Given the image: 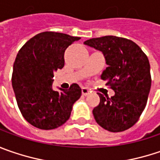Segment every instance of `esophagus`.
<instances>
[{
  "label": "esophagus",
  "mask_w": 160,
  "mask_h": 160,
  "mask_svg": "<svg viewBox=\"0 0 160 160\" xmlns=\"http://www.w3.org/2000/svg\"><path fill=\"white\" fill-rule=\"evenodd\" d=\"M81 92H82V95H83V96H87L88 94L89 93V90L87 88L83 87L81 88Z\"/></svg>",
  "instance_id": "34e87169"
}]
</instances>
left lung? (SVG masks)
<instances>
[{
    "instance_id": "8db88e82",
    "label": "left lung",
    "mask_w": 160,
    "mask_h": 160,
    "mask_svg": "<svg viewBox=\"0 0 160 160\" xmlns=\"http://www.w3.org/2000/svg\"><path fill=\"white\" fill-rule=\"evenodd\" d=\"M85 45L103 52L108 67L100 78L111 86V98L98 93L100 102L93 109L96 122L112 132L131 128L146 107L151 77L147 55L132 40L114 36L88 39Z\"/></svg>"
}]
</instances>
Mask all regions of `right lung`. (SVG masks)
Listing matches in <instances>:
<instances>
[{"instance_id": "right-lung-1", "label": "right lung", "mask_w": 160, "mask_h": 160, "mask_svg": "<svg viewBox=\"0 0 160 160\" xmlns=\"http://www.w3.org/2000/svg\"><path fill=\"white\" fill-rule=\"evenodd\" d=\"M58 32H43L18 51L13 64L12 88L18 107L33 126L52 130L70 118L73 104L81 96L76 83L69 89H52L53 72L64 66L66 48L80 40Z\"/></svg>"}]
</instances>
